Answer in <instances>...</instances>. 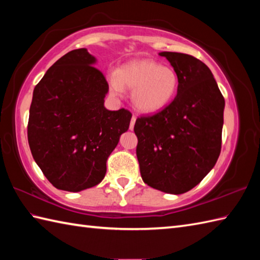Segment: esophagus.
I'll list each match as a JSON object with an SVG mask.
<instances>
[{"mask_svg": "<svg viewBox=\"0 0 260 260\" xmlns=\"http://www.w3.org/2000/svg\"><path fill=\"white\" fill-rule=\"evenodd\" d=\"M135 121H136V116H132V119H131V124H129V129L132 131L134 128V125H135Z\"/></svg>", "mask_w": 260, "mask_h": 260, "instance_id": "obj_1", "label": "esophagus"}]
</instances>
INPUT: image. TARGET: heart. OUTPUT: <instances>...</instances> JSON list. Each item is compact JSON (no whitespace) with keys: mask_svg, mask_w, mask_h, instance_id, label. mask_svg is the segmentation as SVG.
<instances>
[{"mask_svg":"<svg viewBox=\"0 0 260 260\" xmlns=\"http://www.w3.org/2000/svg\"><path fill=\"white\" fill-rule=\"evenodd\" d=\"M110 90L120 95L124 88L133 89L132 101L137 110L155 114L168 107L179 89L176 71L148 59H137L121 66L108 77Z\"/></svg>","mask_w":260,"mask_h":260,"instance_id":"obj_1","label":"heart"}]
</instances>
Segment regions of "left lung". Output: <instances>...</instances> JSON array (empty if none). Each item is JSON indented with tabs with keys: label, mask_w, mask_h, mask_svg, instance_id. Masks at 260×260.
<instances>
[{
	"label": "left lung",
	"mask_w": 260,
	"mask_h": 260,
	"mask_svg": "<svg viewBox=\"0 0 260 260\" xmlns=\"http://www.w3.org/2000/svg\"><path fill=\"white\" fill-rule=\"evenodd\" d=\"M179 77L174 101L162 112L136 119V155L144 183L171 194L198 185L221 151L224 98L206 63L163 51Z\"/></svg>",
	"instance_id": "8db88e82"
}]
</instances>
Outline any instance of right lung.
<instances>
[{
    "label": "right lung",
    "instance_id": "add662e5",
    "mask_svg": "<svg viewBox=\"0 0 260 260\" xmlns=\"http://www.w3.org/2000/svg\"><path fill=\"white\" fill-rule=\"evenodd\" d=\"M96 62L85 48L70 51L33 90L27 141L38 167L59 190L101 183L108 156L129 127L128 110L104 106L108 84Z\"/></svg>",
    "mask_w": 260,
    "mask_h": 260
}]
</instances>
